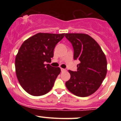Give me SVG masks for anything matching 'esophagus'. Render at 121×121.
<instances>
[{
    "label": "esophagus",
    "mask_w": 121,
    "mask_h": 121,
    "mask_svg": "<svg viewBox=\"0 0 121 121\" xmlns=\"http://www.w3.org/2000/svg\"><path fill=\"white\" fill-rule=\"evenodd\" d=\"M61 72H64V71H66V69L64 68H61Z\"/></svg>",
    "instance_id": "obj_1"
}]
</instances>
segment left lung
<instances>
[{"label": "left lung", "instance_id": "8db88e82", "mask_svg": "<svg viewBox=\"0 0 121 121\" xmlns=\"http://www.w3.org/2000/svg\"><path fill=\"white\" fill-rule=\"evenodd\" d=\"M78 60L76 72L69 70L70 78L65 82L68 91L78 97H87L97 91L106 77L107 61L100 46L92 37L84 34H65Z\"/></svg>", "mask_w": 121, "mask_h": 121}]
</instances>
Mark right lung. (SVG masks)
Returning <instances> with one entry per match:
<instances>
[{
  "label": "right lung",
  "mask_w": 121,
  "mask_h": 121,
  "mask_svg": "<svg viewBox=\"0 0 121 121\" xmlns=\"http://www.w3.org/2000/svg\"><path fill=\"white\" fill-rule=\"evenodd\" d=\"M64 35L39 33L21 45L15 59V69L18 81L28 93L40 96L52 89L61 69L45 64L51 62L55 47Z\"/></svg>",
  "instance_id": "right-lung-1"
}]
</instances>
